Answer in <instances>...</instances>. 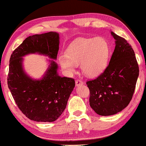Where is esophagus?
I'll use <instances>...</instances> for the list:
<instances>
[{
  "instance_id": "34e87169",
  "label": "esophagus",
  "mask_w": 146,
  "mask_h": 146,
  "mask_svg": "<svg viewBox=\"0 0 146 146\" xmlns=\"http://www.w3.org/2000/svg\"><path fill=\"white\" fill-rule=\"evenodd\" d=\"M76 87H78V86H80V85H82L83 84V81H82V80H76Z\"/></svg>"
}]
</instances>
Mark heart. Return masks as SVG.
Instances as JSON below:
<instances>
[{
    "mask_svg": "<svg viewBox=\"0 0 146 146\" xmlns=\"http://www.w3.org/2000/svg\"><path fill=\"white\" fill-rule=\"evenodd\" d=\"M110 55V48L102 37L80 38L68 48L66 54H61L58 61L62 69L68 74L75 71L80 64L83 72L88 76H96L107 68Z\"/></svg>",
    "mask_w": 146,
    "mask_h": 146,
    "instance_id": "obj_1",
    "label": "heart"
}]
</instances>
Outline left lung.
<instances>
[{
	"label": "left lung",
	"instance_id": "8db88e82",
	"mask_svg": "<svg viewBox=\"0 0 146 146\" xmlns=\"http://www.w3.org/2000/svg\"><path fill=\"white\" fill-rule=\"evenodd\" d=\"M111 33L115 39V47L109 66L96 79L87 82L90 107L102 116L115 115L127 107L139 72L131 46L123 37Z\"/></svg>",
	"mask_w": 146,
	"mask_h": 146
}]
</instances>
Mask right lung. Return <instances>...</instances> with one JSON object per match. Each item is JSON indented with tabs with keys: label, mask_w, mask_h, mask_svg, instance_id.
<instances>
[{
	"label": "right lung",
	"mask_w": 146,
	"mask_h": 146,
	"mask_svg": "<svg viewBox=\"0 0 146 146\" xmlns=\"http://www.w3.org/2000/svg\"><path fill=\"white\" fill-rule=\"evenodd\" d=\"M59 45L57 33L37 34L27 37L10 57L8 87L20 110L31 120L52 122L57 119L75 86L73 78L58 74V65L54 60L56 59ZM35 53L51 59L44 76L37 80L29 77L22 65L23 56Z\"/></svg>",
	"instance_id": "obj_1"
}]
</instances>
